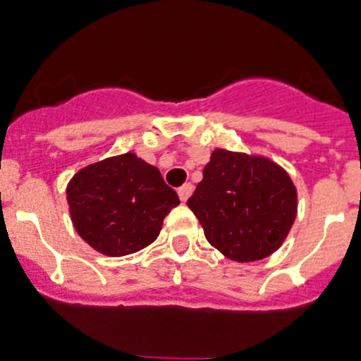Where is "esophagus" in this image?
<instances>
[{
	"mask_svg": "<svg viewBox=\"0 0 361 361\" xmlns=\"http://www.w3.org/2000/svg\"><path fill=\"white\" fill-rule=\"evenodd\" d=\"M192 189H195V187L190 185V183H183V185L178 189V195H180L181 202H187V200H189V196L192 195Z\"/></svg>",
	"mask_w": 361,
	"mask_h": 361,
	"instance_id": "obj_1",
	"label": "esophagus"
}]
</instances>
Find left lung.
Wrapping results in <instances>:
<instances>
[{"instance_id": "obj_1", "label": "left lung", "mask_w": 361, "mask_h": 361, "mask_svg": "<svg viewBox=\"0 0 361 361\" xmlns=\"http://www.w3.org/2000/svg\"><path fill=\"white\" fill-rule=\"evenodd\" d=\"M187 205L211 246L227 259L253 262L284 242L298 214V190L268 157L216 148Z\"/></svg>"}]
</instances>
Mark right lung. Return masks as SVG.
I'll list each match as a JSON object with an SVG mask.
<instances>
[{
  "mask_svg": "<svg viewBox=\"0 0 361 361\" xmlns=\"http://www.w3.org/2000/svg\"><path fill=\"white\" fill-rule=\"evenodd\" d=\"M66 192L77 233L108 257L130 255L152 244L166 214L180 204L161 172L134 152L84 166Z\"/></svg>",
  "mask_w": 361,
  "mask_h": 361,
  "instance_id": "add662e5",
  "label": "right lung"
}]
</instances>
